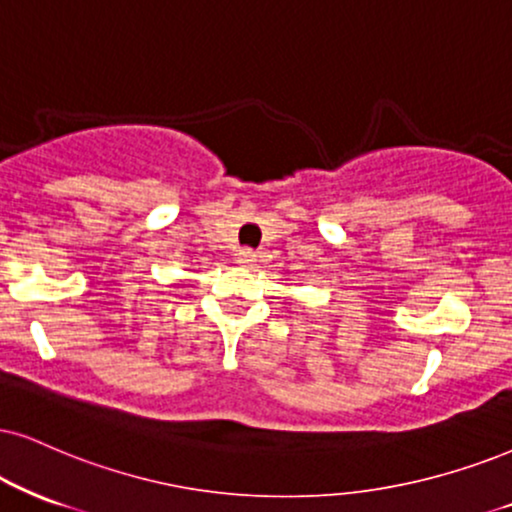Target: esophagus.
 Listing matches in <instances>:
<instances>
[{"label": "esophagus", "mask_w": 512, "mask_h": 512, "mask_svg": "<svg viewBox=\"0 0 512 512\" xmlns=\"http://www.w3.org/2000/svg\"><path fill=\"white\" fill-rule=\"evenodd\" d=\"M237 263H242V266H254V263H256V251H251V249H239Z\"/></svg>", "instance_id": "esophagus-1"}]
</instances>
